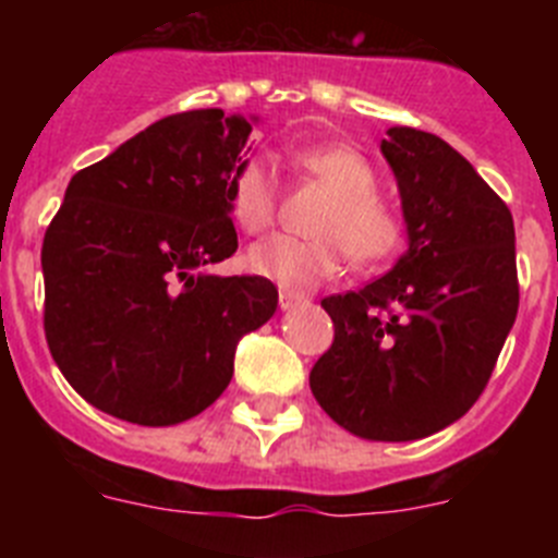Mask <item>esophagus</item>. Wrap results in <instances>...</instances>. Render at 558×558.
Returning a JSON list of instances; mask_svg holds the SVG:
<instances>
[{
  "label": "esophagus",
  "instance_id": "obj_1",
  "mask_svg": "<svg viewBox=\"0 0 558 558\" xmlns=\"http://www.w3.org/2000/svg\"><path fill=\"white\" fill-rule=\"evenodd\" d=\"M304 304H307V299L293 293V290H282V293H279V307L282 310H295V307H304Z\"/></svg>",
  "mask_w": 558,
  "mask_h": 558
}]
</instances>
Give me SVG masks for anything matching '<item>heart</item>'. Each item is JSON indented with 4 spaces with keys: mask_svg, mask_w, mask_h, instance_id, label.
<instances>
[{
    "mask_svg": "<svg viewBox=\"0 0 558 558\" xmlns=\"http://www.w3.org/2000/svg\"><path fill=\"white\" fill-rule=\"evenodd\" d=\"M299 170L332 192V201L315 220L313 240L274 234L251 245L245 265L251 274L290 290H307L338 274L352 256L360 268L383 265L402 251L405 215L377 192L372 161L352 145H315L293 156ZM279 190L259 156L240 161L229 179V211L245 234H263L274 226Z\"/></svg>",
    "mask_w": 558,
    "mask_h": 558,
    "instance_id": "obj_1",
    "label": "heart"
}]
</instances>
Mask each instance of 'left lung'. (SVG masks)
<instances>
[{
  "label": "left lung",
  "mask_w": 558,
  "mask_h": 558,
  "mask_svg": "<svg viewBox=\"0 0 558 558\" xmlns=\"http://www.w3.org/2000/svg\"><path fill=\"white\" fill-rule=\"evenodd\" d=\"M383 153L411 248L366 288L324 299L335 338L310 388L354 436L413 441L461 418L495 372L520 307L514 220L433 133L391 128Z\"/></svg>",
  "instance_id": "1"
}]
</instances>
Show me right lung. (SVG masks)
<instances>
[{
	"instance_id": "1",
	"label": "right lung",
	"mask_w": 558,
	"mask_h": 558,
	"mask_svg": "<svg viewBox=\"0 0 558 558\" xmlns=\"http://www.w3.org/2000/svg\"><path fill=\"white\" fill-rule=\"evenodd\" d=\"M251 122L172 113L72 175L41 245L44 335L69 386L122 422L198 416L236 340L276 310L263 276L195 274L236 251L229 179Z\"/></svg>"
}]
</instances>
